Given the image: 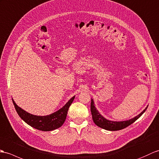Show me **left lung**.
I'll return each mask as SVG.
<instances>
[{
	"label": "left lung",
	"mask_w": 159,
	"mask_h": 159,
	"mask_svg": "<svg viewBox=\"0 0 159 159\" xmlns=\"http://www.w3.org/2000/svg\"><path fill=\"white\" fill-rule=\"evenodd\" d=\"M147 108L148 107H146V108L143 110V111L139 114V115L134 117V119H130L129 120H126V121L116 122V121H111V120L106 119L105 118L103 117L96 110V108H95L94 106V102L93 99H91V112L92 114V118H93V120L95 123V124L98 125V127L108 131H118V130H120V129H123L126 128L127 127L129 126V125L134 123L136 120L138 119L142 115L143 113L146 111Z\"/></svg>",
	"instance_id": "1"
}]
</instances>
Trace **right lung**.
Segmentation results:
<instances>
[{
  "instance_id": "add662e5",
  "label": "right lung",
  "mask_w": 159,
  "mask_h": 159,
  "mask_svg": "<svg viewBox=\"0 0 159 159\" xmlns=\"http://www.w3.org/2000/svg\"><path fill=\"white\" fill-rule=\"evenodd\" d=\"M75 98V96L72 97L67 102V104L58 111L49 114V115L43 116L33 115V114L25 112V110L17 106L13 99L12 101L18 115L20 116L22 120H24L27 124L36 129L43 131H49L56 129L64 124L66 119V116H67L69 107L71 105Z\"/></svg>"
}]
</instances>
